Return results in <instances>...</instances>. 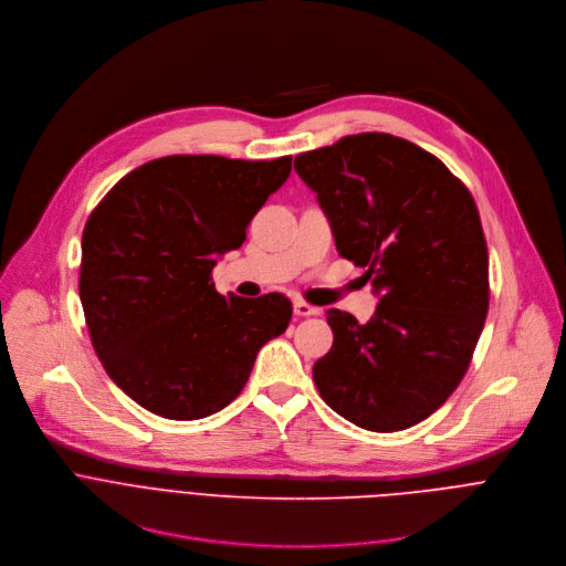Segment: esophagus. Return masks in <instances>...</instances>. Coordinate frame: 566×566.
Returning <instances> with one entry per match:
<instances>
[{"label":"esophagus","mask_w":566,"mask_h":566,"mask_svg":"<svg viewBox=\"0 0 566 566\" xmlns=\"http://www.w3.org/2000/svg\"><path fill=\"white\" fill-rule=\"evenodd\" d=\"M293 311H295V315H297V317L319 315V308H317V306H313V304H308V302H304V300H297V302L293 304Z\"/></svg>","instance_id":"34e87169"}]
</instances>
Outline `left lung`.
I'll list each match as a JSON object with an SVG mask.
<instances>
[{
	"instance_id": "1",
	"label": "left lung",
	"mask_w": 566,
	"mask_h": 566,
	"mask_svg": "<svg viewBox=\"0 0 566 566\" xmlns=\"http://www.w3.org/2000/svg\"><path fill=\"white\" fill-rule=\"evenodd\" d=\"M340 258L365 269L376 313L327 311L334 345L313 365L327 406L371 432L406 430L461 382L489 313V249L468 188L419 145L345 136L295 156Z\"/></svg>"
}]
</instances>
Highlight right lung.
<instances>
[{"mask_svg":"<svg viewBox=\"0 0 566 566\" xmlns=\"http://www.w3.org/2000/svg\"><path fill=\"white\" fill-rule=\"evenodd\" d=\"M289 175L291 156L175 154L132 170L90 214L80 302L105 371L140 408L175 421L223 410L286 332L289 297H223L212 269Z\"/></svg>","mask_w":566,"mask_h":566,"instance_id":"add662e5","label":"right lung"}]
</instances>
